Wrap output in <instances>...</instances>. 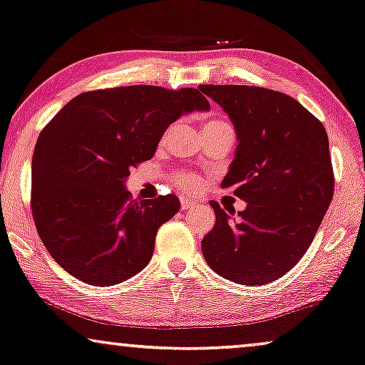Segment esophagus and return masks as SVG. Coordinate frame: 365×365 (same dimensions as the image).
<instances>
[{
  "instance_id": "esophagus-1",
  "label": "esophagus",
  "mask_w": 365,
  "mask_h": 365,
  "mask_svg": "<svg viewBox=\"0 0 365 365\" xmlns=\"http://www.w3.org/2000/svg\"><path fill=\"white\" fill-rule=\"evenodd\" d=\"M180 204H182V210H190V209H193V207L197 205V202L193 200V198L182 197V198H180Z\"/></svg>"
}]
</instances>
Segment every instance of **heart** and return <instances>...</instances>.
<instances>
[{"instance_id":"b5f03b06","label":"heart","mask_w":365,"mask_h":365,"mask_svg":"<svg viewBox=\"0 0 365 365\" xmlns=\"http://www.w3.org/2000/svg\"><path fill=\"white\" fill-rule=\"evenodd\" d=\"M210 123H219V121H210ZM177 183L187 192H195L200 188V180H198L195 175H192V173L177 175Z\"/></svg>"}]
</instances>
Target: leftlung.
I'll return each mask as SVG.
<instances>
[{"label":"left lung","mask_w":365,"mask_h":365,"mask_svg":"<svg viewBox=\"0 0 365 365\" xmlns=\"http://www.w3.org/2000/svg\"><path fill=\"white\" fill-rule=\"evenodd\" d=\"M236 129V153L222 187L246 209L234 215L210 200L215 225L202 239L212 269L239 284H266L288 273L315 237L334 197L329 136L283 92L255 86H198ZM227 210V209H225Z\"/></svg>","instance_id":"1"}]
</instances>
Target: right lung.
Instances as JSON below:
<instances>
[{
  "instance_id": "obj_1",
  "label": "right lung",
  "mask_w": 365,
  "mask_h": 365,
  "mask_svg": "<svg viewBox=\"0 0 365 365\" xmlns=\"http://www.w3.org/2000/svg\"><path fill=\"white\" fill-rule=\"evenodd\" d=\"M210 104L192 87L128 86L84 92L45 126L31 158V212L41 242L68 274L94 286L148 264L177 195L133 200L129 170L153 158L170 124Z\"/></svg>"
}]
</instances>
